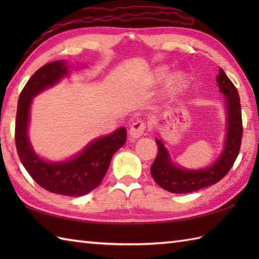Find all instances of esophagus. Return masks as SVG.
I'll use <instances>...</instances> for the list:
<instances>
[{
    "label": "esophagus",
    "instance_id": "1",
    "mask_svg": "<svg viewBox=\"0 0 259 259\" xmlns=\"http://www.w3.org/2000/svg\"><path fill=\"white\" fill-rule=\"evenodd\" d=\"M146 129H147L146 121H144V120L136 121V122H134L130 126V130H129L130 137H131V138H134V139L139 138V137H141L142 135L145 134Z\"/></svg>",
    "mask_w": 259,
    "mask_h": 259
}]
</instances>
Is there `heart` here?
<instances>
[{
	"mask_svg": "<svg viewBox=\"0 0 259 259\" xmlns=\"http://www.w3.org/2000/svg\"><path fill=\"white\" fill-rule=\"evenodd\" d=\"M168 73H169V69L167 67H162L158 70L157 78L159 80H163L164 78H167ZM186 81H187L186 73L185 72H177V73H175L171 78H170V85H171L174 89H177V88H180L181 85H183Z\"/></svg>",
	"mask_w": 259,
	"mask_h": 259,
	"instance_id": "obj_1",
	"label": "heart"
}]
</instances>
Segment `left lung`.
Listing matches in <instances>:
<instances>
[{"label": "left lung", "instance_id": "obj_1", "mask_svg": "<svg viewBox=\"0 0 259 259\" xmlns=\"http://www.w3.org/2000/svg\"><path fill=\"white\" fill-rule=\"evenodd\" d=\"M216 81L219 91L226 97L225 106L227 112V136L224 151L210 167L200 170H187L172 163L162 141L157 139L158 153L151 164L150 171L152 178L164 190L174 194H187L217 184L228 174L238 156L243 137L238 91L223 69L219 70Z\"/></svg>", "mask_w": 259, "mask_h": 259}]
</instances>
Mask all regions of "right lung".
<instances>
[{
  "label": "right lung",
  "mask_w": 259,
  "mask_h": 259,
  "mask_svg": "<svg viewBox=\"0 0 259 259\" xmlns=\"http://www.w3.org/2000/svg\"><path fill=\"white\" fill-rule=\"evenodd\" d=\"M68 74L65 61L50 62L38 69L22 90L15 120V145L20 160L37 185L53 194L79 197L92 191L106 176L115 151L125 144V128L90 142L78 156L63 162H49L37 157L27 137L33 97L56 84Z\"/></svg>",
  "instance_id": "obj_1"
}]
</instances>
